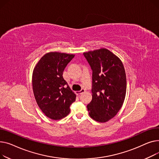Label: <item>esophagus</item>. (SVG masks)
Returning a JSON list of instances; mask_svg holds the SVG:
<instances>
[{
  "label": "esophagus",
  "instance_id": "1",
  "mask_svg": "<svg viewBox=\"0 0 159 159\" xmlns=\"http://www.w3.org/2000/svg\"><path fill=\"white\" fill-rule=\"evenodd\" d=\"M83 92H85V90H84V89H81L80 91H77V92H76V94L77 95H80V94H81L82 93H83Z\"/></svg>",
  "mask_w": 159,
  "mask_h": 159
}]
</instances>
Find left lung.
Listing matches in <instances>:
<instances>
[{
  "mask_svg": "<svg viewBox=\"0 0 159 159\" xmlns=\"http://www.w3.org/2000/svg\"><path fill=\"white\" fill-rule=\"evenodd\" d=\"M92 70V99L89 116L99 123L113 118L125 101L126 78L120 60L107 49L83 53Z\"/></svg>",
  "mask_w": 159,
  "mask_h": 159,
  "instance_id": "left-lung-1",
  "label": "left lung"
}]
</instances>
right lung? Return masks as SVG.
I'll return each instance as SVG.
<instances>
[{"label":"right lung","mask_w":159,"mask_h":159,"mask_svg":"<svg viewBox=\"0 0 159 159\" xmlns=\"http://www.w3.org/2000/svg\"><path fill=\"white\" fill-rule=\"evenodd\" d=\"M74 54L51 52L45 54L33 70L32 83L36 101L43 113L59 120L70 112L76 94L63 78V72Z\"/></svg>","instance_id":"add662e5"}]
</instances>
